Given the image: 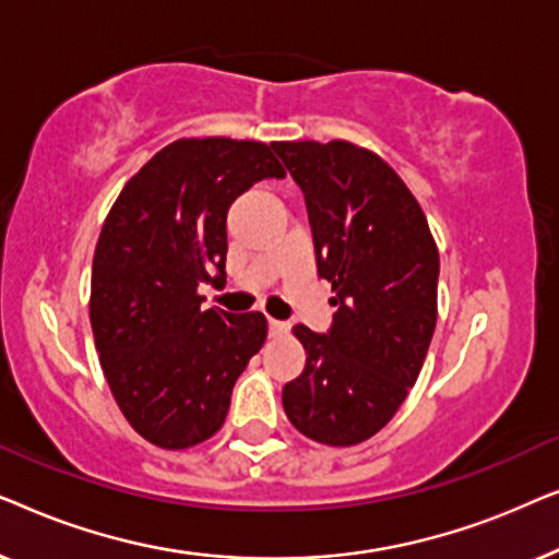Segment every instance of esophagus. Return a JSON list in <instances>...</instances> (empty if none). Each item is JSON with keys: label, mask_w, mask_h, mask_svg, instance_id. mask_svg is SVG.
<instances>
[{"label": "esophagus", "mask_w": 559, "mask_h": 559, "mask_svg": "<svg viewBox=\"0 0 559 559\" xmlns=\"http://www.w3.org/2000/svg\"><path fill=\"white\" fill-rule=\"evenodd\" d=\"M266 325H270V335H280V333L287 331V325L282 323V320H274V318L266 320Z\"/></svg>", "instance_id": "esophagus-1"}]
</instances>
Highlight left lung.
Returning <instances> with one entry per match:
<instances>
[{
	"label": "left lung",
	"mask_w": 559,
	"mask_h": 559,
	"mask_svg": "<svg viewBox=\"0 0 559 559\" xmlns=\"http://www.w3.org/2000/svg\"><path fill=\"white\" fill-rule=\"evenodd\" d=\"M305 195L333 325H295L308 361L282 389L305 438L333 448L369 440L407 400L438 323L440 257L404 180L377 152L333 140L274 142Z\"/></svg>",
	"instance_id": "8db88e82"
}]
</instances>
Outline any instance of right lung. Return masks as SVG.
Listing matches in <instances>:
<instances>
[{"label": "right lung", "instance_id": "1", "mask_svg": "<svg viewBox=\"0 0 559 559\" xmlns=\"http://www.w3.org/2000/svg\"><path fill=\"white\" fill-rule=\"evenodd\" d=\"M285 167L264 142L167 144L132 175L98 236L91 328L127 423L152 445L186 450L224 425L231 389L264 346L262 312L203 308L226 282V213Z\"/></svg>", "mask_w": 559, "mask_h": 559}]
</instances>
